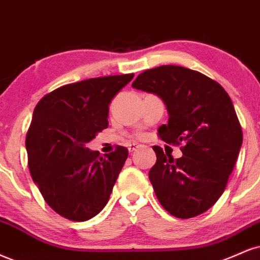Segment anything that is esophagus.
<instances>
[{
  "label": "esophagus",
  "instance_id": "obj_1",
  "mask_svg": "<svg viewBox=\"0 0 260 260\" xmlns=\"http://www.w3.org/2000/svg\"><path fill=\"white\" fill-rule=\"evenodd\" d=\"M138 148H139L138 144H134V143H133V144H129V145H128V151H129V152H134Z\"/></svg>",
  "mask_w": 260,
  "mask_h": 260
}]
</instances>
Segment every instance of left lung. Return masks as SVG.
<instances>
[{"mask_svg":"<svg viewBox=\"0 0 260 260\" xmlns=\"http://www.w3.org/2000/svg\"><path fill=\"white\" fill-rule=\"evenodd\" d=\"M132 87L164 100L170 117L158 127V137L167 144H183L177 160L152 146L157 160L149 179L158 201L181 219L203 213L224 192L242 145L229 94L206 75L177 65L144 71Z\"/></svg>","mask_w":260,"mask_h":260,"instance_id":"obj_1","label":"left lung"}]
</instances>
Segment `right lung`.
I'll return each mask as SVG.
<instances>
[{
	"label": "right lung",
	"instance_id": "obj_1",
	"mask_svg": "<svg viewBox=\"0 0 260 260\" xmlns=\"http://www.w3.org/2000/svg\"><path fill=\"white\" fill-rule=\"evenodd\" d=\"M133 76L65 84L34 110L25 140L30 174L49 207L69 220H88L109 201L128 150L116 146L102 157L86 145L108 128L109 104Z\"/></svg>",
	"mask_w": 260,
	"mask_h": 260
}]
</instances>
